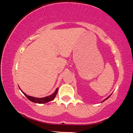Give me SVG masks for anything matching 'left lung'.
Returning <instances> with one entry per match:
<instances>
[{
  "instance_id": "1",
  "label": "left lung",
  "mask_w": 133,
  "mask_h": 133,
  "mask_svg": "<svg viewBox=\"0 0 133 133\" xmlns=\"http://www.w3.org/2000/svg\"><path fill=\"white\" fill-rule=\"evenodd\" d=\"M111 95H110V96H108V97H107V98H106V99H104V100H103V101H102V102H104V101H106V99H108V98H109V97H110V96H111Z\"/></svg>"
}]
</instances>
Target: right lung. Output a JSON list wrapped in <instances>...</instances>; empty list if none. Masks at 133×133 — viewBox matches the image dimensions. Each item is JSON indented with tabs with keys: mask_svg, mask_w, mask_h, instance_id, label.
<instances>
[{
	"mask_svg": "<svg viewBox=\"0 0 133 133\" xmlns=\"http://www.w3.org/2000/svg\"><path fill=\"white\" fill-rule=\"evenodd\" d=\"M58 89H59V88H57L56 91H55V92L53 93V94H52L51 95L46 96V97H41V98H38V97H32V96H28V95H27L25 93L22 92H22H23V94H24V95L26 96L27 98L29 100H30V101L33 102V103H35L44 104V103H48V102H49V101H52L53 99H54L55 98V97H56V95H57V94ZM21 91H22V90H21Z\"/></svg>",
	"mask_w": 133,
	"mask_h": 133,
	"instance_id": "add662e5",
	"label": "right lung"
}]
</instances>
